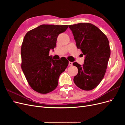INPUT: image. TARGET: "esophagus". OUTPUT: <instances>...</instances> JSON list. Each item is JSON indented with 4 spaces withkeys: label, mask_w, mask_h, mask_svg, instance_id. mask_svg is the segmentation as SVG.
Returning a JSON list of instances; mask_svg holds the SVG:
<instances>
[{
    "label": "esophagus",
    "mask_w": 125,
    "mask_h": 125,
    "mask_svg": "<svg viewBox=\"0 0 125 125\" xmlns=\"http://www.w3.org/2000/svg\"><path fill=\"white\" fill-rule=\"evenodd\" d=\"M73 62H69V65H70V66H73Z\"/></svg>",
    "instance_id": "obj_1"
}]
</instances>
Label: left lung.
<instances>
[{"label": "left lung", "mask_w": 125, "mask_h": 125, "mask_svg": "<svg viewBox=\"0 0 125 125\" xmlns=\"http://www.w3.org/2000/svg\"><path fill=\"white\" fill-rule=\"evenodd\" d=\"M69 28L77 48L85 56L82 66L77 62L73 63L78 69L74 83L82 90H93L100 84L106 71L111 55L108 40L103 32L90 23H79Z\"/></svg>", "instance_id": "obj_1"}]
</instances>
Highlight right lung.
<instances>
[{"label": "right lung", "mask_w": 125, "mask_h": 125, "mask_svg": "<svg viewBox=\"0 0 125 125\" xmlns=\"http://www.w3.org/2000/svg\"><path fill=\"white\" fill-rule=\"evenodd\" d=\"M67 25L42 24L26 33L21 49V68L29 84L35 91L46 94L58 85L59 75L69 62L65 57L55 60L49 56L56 47L59 34Z\"/></svg>", "instance_id": "add662e5"}]
</instances>
